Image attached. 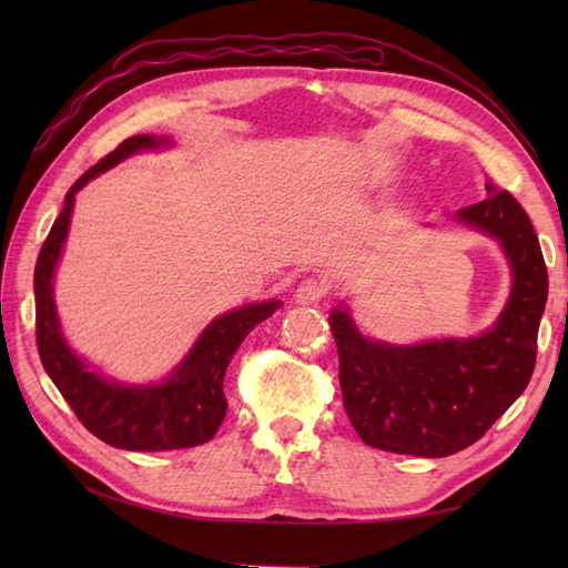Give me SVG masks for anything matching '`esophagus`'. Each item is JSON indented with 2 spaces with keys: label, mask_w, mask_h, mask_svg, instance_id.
Here are the masks:
<instances>
[{
  "label": "esophagus",
  "mask_w": 568,
  "mask_h": 568,
  "mask_svg": "<svg viewBox=\"0 0 568 568\" xmlns=\"http://www.w3.org/2000/svg\"><path fill=\"white\" fill-rule=\"evenodd\" d=\"M324 293H327V285H324L322 281H315V277H310V281H303L297 285L295 291V303L297 305H317L320 300L324 297Z\"/></svg>",
  "instance_id": "esophagus-1"
}]
</instances>
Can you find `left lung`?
<instances>
[{"label":"left lung","mask_w":568,"mask_h":568,"mask_svg":"<svg viewBox=\"0 0 568 568\" xmlns=\"http://www.w3.org/2000/svg\"><path fill=\"white\" fill-rule=\"evenodd\" d=\"M488 197L454 220L496 239L513 275L493 327L476 336L417 344L371 339L346 303L332 310L344 409L358 437L383 452L442 458L490 429L527 388L549 277L527 212L508 190L486 183Z\"/></svg>","instance_id":"8db88e82"}]
</instances>
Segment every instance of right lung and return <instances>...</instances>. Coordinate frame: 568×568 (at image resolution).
Returning <instances> with one entry per match:
<instances>
[{
  "label": "right lung",
  "instance_id": "right-lung-1",
  "mask_svg": "<svg viewBox=\"0 0 568 568\" xmlns=\"http://www.w3.org/2000/svg\"><path fill=\"white\" fill-rule=\"evenodd\" d=\"M171 146L173 141L168 136H131L78 178L43 241L33 271L36 344L45 373L94 437L126 452H171L210 442L226 415L224 373L229 361L248 332L283 305L281 300H263L214 317L183 361L159 383L139 385L104 378L72 352L60 329L53 277L63 256L75 195L90 180L126 161L129 155Z\"/></svg>",
  "mask_w": 568,
  "mask_h": 568
}]
</instances>
